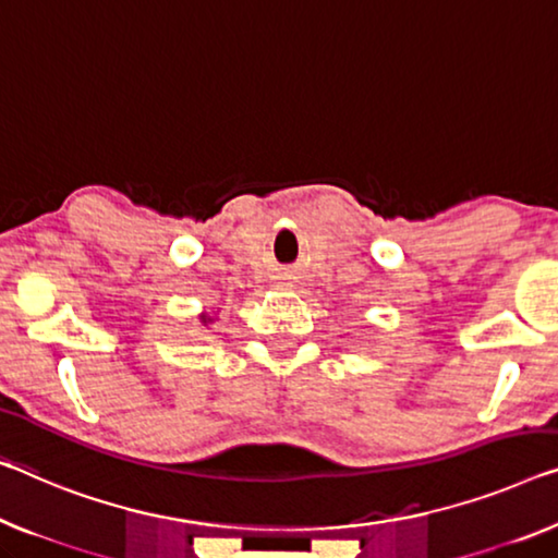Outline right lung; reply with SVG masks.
Instances as JSON below:
<instances>
[{
  "label": "right lung",
  "mask_w": 558,
  "mask_h": 558,
  "mask_svg": "<svg viewBox=\"0 0 558 558\" xmlns=\"http://www.w3.org/2000/svg\"><path fill=\"white\" fill-rule=\"evenodd\" d=\"M199 320H203V323H205V326H207V323H210L213 318H210V315H199Z\"/></svg>",
  "instance_id": "add662e5"
}]
</instances>
